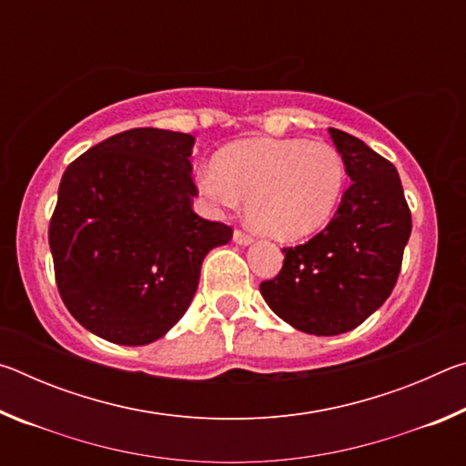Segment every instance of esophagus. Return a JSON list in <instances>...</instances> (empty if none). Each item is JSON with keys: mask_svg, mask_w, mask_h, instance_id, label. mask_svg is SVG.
Wrapping results in <instances>:
<instances>
[{"mask_svg": "<svg viewBox=\"0 0 466 466\" xmlns=\"http://www.w3.org/2000/svg\"><path fill=\"white\" fill-rule=\"evenodd\" d=\"M234 242L236 244H242V247H247V244L252 242V236L244 230H234Z\"/></svg>", "mask_w": 466, "mask_h": 466, "instance_id": "1", "label": "esophagus"}]
</instances>
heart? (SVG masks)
<instances>
[{
    "mask_svg": "<svg viewBox=\"0 0 466 466\" xmlns=\"http://www.w3.org/2000/svg\"><path fill=\"white\" fill-rule=\"evenodd\" d=\"M343 183L337 149L304 139L240 141L197 170V187L214 208L230 209L248 197L250 224L281 240L319 230L341 199Z\"/></svg>",
    "mask_w": 466,
    "mask_h": 466,
    "instance_id": "obj_1",
    "label": "heart"
}]
</instances>
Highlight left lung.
Masks as SVG:
<instances>
[{"mask_svg":"<svg viewBox=\"0 0 466 466\" xmlns=\"http://www.w3.org/2000/svg\"><path fill=\"white\" fill-rule=\"evenodd\" d=\"M351 185L335 216L309 242L283 248V267L261 283L269 309L302 333L341 335L390 296L411 211L392 164L350 133L329 129Z\"/></svg>","mask_w":466,"mask_h":466,"instance_id":"obj_1","label":"left lung"}]
</instances>
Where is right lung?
<instances>
[{"label":"right lung","instance_id":"1","mask_svg":"<svg viewBox=\"0 0 466 466\" xmlns=\"http://www.w3.org/2000/svg\"><path fill=\"white\" fill-rule=\"evenodd\" d=\"M195 137L139 127L100 141L63 172L49 247L63 304L90 333L147 345L199 286L205 255L232 228L193 211Z\"/></svg>","mask_w":466,"mask_h":466}]
</instances>
